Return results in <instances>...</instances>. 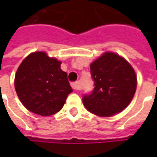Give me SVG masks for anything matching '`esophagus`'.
I'll list each match as a JSON object with an SVG mask.
<instances>
[{"label":"esophagus","instance_id":"esophagus-1","mask_svg":"<svg viewBox=\"0 0 157 157\" xmlns=\"http://www.w3.org/2000/svg\"><path fill=\"white\" fill-rule=\"evenodd\" d=\"M71 87L74 90H80V86H79V82H71Z\"/></svg>","mask_w":157,"mask_h":157}]
</instances>
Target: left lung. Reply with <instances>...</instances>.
I'll use <instances>...</instances> for the list:
<instances>
[{"mask_svg": "<svg viewBox=\"0 0 157 157\" xmlns=\"http://www.w3.org/2000/svg\"><path fill=\"white\" fill-rule=\"evenodd\" d=\"M94 88L82 102L89 112L109 117L120 113L135 95L137 79L134 69L119 55L107 52L90 65Z\"/></svg>", "mask_w": 157, "mask_h": 157, "instance_id": "left-lung-1", "label": "left lung"}]
</instances>
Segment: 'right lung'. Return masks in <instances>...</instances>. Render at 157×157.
<instances>
[{
  "label": "right lung",
  "instance_id": "right-lung-1",
  "mask_svg": "<svg viewBox=\"0 0 157 157\" xmlns=\"http://www.w3.org/2000/svg\"><path fill=\"white\" fill-rule=\"evenodd\" d=\"M15 89L26 109L42 116L59 112L72 92L60 62L44 52H35L24 59L16 73Z\"/></svg>",
  "mask_w": 157,
  "mask_h": 157
}]
</instances>
